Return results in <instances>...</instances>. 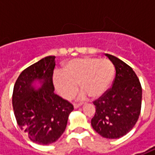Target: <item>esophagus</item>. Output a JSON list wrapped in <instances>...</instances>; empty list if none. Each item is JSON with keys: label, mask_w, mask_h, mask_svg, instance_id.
Here are the masks:
<instances>
[{"label": "esophagus", "mask_w": 155, "mask_h": 155, "mask_svg": "<svg viewBox=\"0 0 155 155\" xmlns=\"http://www.w3.org/2000/svg\"><path fill=\"white\" fill-rule=\"evenodd\" d=\"M82 103H80V104H74V109H77V108L81 107V106H82Z\"/></svg>", "instance_id": "34e87169"}]
</instances>
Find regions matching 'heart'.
Masks as SVG:
<instances>
[{
    "label": "heart",
    "instance_id": "b5f03b06",
    "mask_svg": "<svg viewBox=\"0 0 155 155\" xmlns=\"http://www.w3.org/2000/svg\"><path fill=\"white\" fill-rule=\"evenodd\" d=\"M115 74L114 64L107 59L82 57L71 60L64 65L63 72L54 74V85L64 99H71L82 89L80 97L88 94L92 98L101 96L110 85Z\"/></svg>",
    "mask_w": 155,
    "mask_h": 155
}]
</instances>
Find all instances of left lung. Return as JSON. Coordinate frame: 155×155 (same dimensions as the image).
Masks as SVG:
<instances>
[{"label": "left lung", "mask_w": 155, "mask_h": 155, "mask_svg": "<svg viewBox=\"0 0 155 155\" xmlns=\"http://www.w3.org/2000/svg\"><path fill=\"white\" fill-rule=\"evenodd\" d=\"M116 71L112 87L94 101L91 125L106 139H119L130 132L141 110L142 88L133 69L111 54H105Z\"/></svg>", "instance_id": "8db88e82"}]
</instances>
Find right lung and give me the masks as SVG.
I'll list each match as a JSON object with an SVG mask.
<instances>
[{
  "mask_svg": "<svg viewBox=\"0 0 155 155\" xmlns=\"http://www.w3.org/2000/svg\"><path fill=\"white\" fill-rule=\"evenodd\" d=\"M55 56L41 59L22 71L15 81L12 105L20 129L38 144L55 142L64 133L73 104L54 94L53 72ZM41 80L35 91L32 83Z\"/></svg>",
  "mask_w": 155,
  "mask_h": 155,
  "instance_id": "1",
  "label": "right lung"
}]
</instances>
